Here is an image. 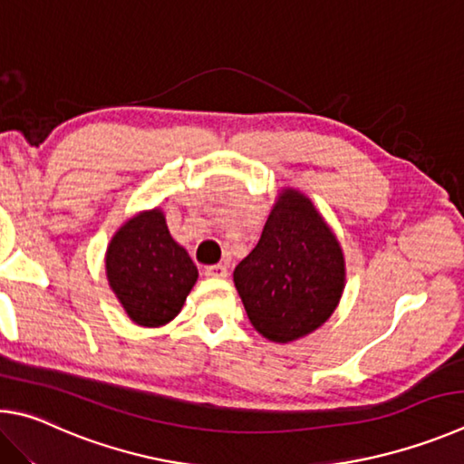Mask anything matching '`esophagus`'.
Returning <instances> with one entry per match:
<instances>
[{"label": "esophagus", "mask_w": 464, "mask_h": 464, "mask_svg": "<svg viewBox=\"0 0 464 464\" xmlns=\"http://www.w3.org/2000/svg\"><path fill=\"white\" fill-rule=\"evenodd\" d=\"M206 277H209V279H226L227 277V269H226L224 265L206 266Z\"/></svg>", "instance_id": "esophagus-1"}]
</instances>
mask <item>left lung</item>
Wrapping results in <instances>:
<instances>
[{
  "mask_svg": "<svg viewBox=\"0 0 464 464\" xmlns=\"http://www.w3.org/2000/svg\"><path fill=\"white\" fill-rule=\"evenodd\" d=\"M344 283L336 234L305 193L283 187L261 240L234 269L250 324L271 343H294L334 314Z\"/></svg>",
  "mask_w": 464,
  "mask_h": 464,
  "instance_id": "8db88e82",
  "label": "left lung"
}]
</instances>
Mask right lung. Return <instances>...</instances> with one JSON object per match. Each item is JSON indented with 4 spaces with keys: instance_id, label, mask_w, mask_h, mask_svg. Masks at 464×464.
<instances>
[{
    "instance_id": "add662e5",
    "label": "right lung",
    "mask_w": 464,
    "mask_h": 464,
    "mask_svg": "<svg viewBox=\"0 0 464 464\" xmlns=\"http://www.w3.org/2000/svg\"><path fill=\"white\" fill-rule=\"evenodd\" d=\"M105 275L128 318L144 328L175 320L199 277L160 208L138 211L118 227L105 250Z\"/></svg>"
}]
</instances>
